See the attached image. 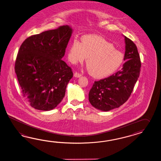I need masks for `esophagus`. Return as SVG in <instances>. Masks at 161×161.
Segmentation results:
<instances>
[{
  "mask_svg": "<svg viewBox=\"0 0 161 161\" xmlns=\"http://www.w3.org/2000/svg\"><path fill=\"white\" fill-rule=\"evenodd\" d=\"M74 77H75V78H80L82 75H81V74H79V73H78V72H75L74 74Z\"/></svg>",
  "mask_w": 161,
  "mask_h": 161,
  "instance_id": "esophagus-1",
  "label": "esophagus"
}]
</instances>
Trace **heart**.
I'll use <instances>...</instances> for the list:
<instances>
[{"label": "heart", "instance_id": "b5f03b06", "mask_svg": "<svg viewBox=\"0 0 161 161\" xmlns=\"http://www.w3.org/2000/svg\"><path fill=\"white\" fill-rule=\"evenodd\" d=\"M72 64L82 62L87 57V69L95 78H103L113 74L122 65L124 56L113 44L96 34L83 36L80 42L74 39L68 51Z\"/></svg>", "mask_w": 161, "mask_h": 161}]
</instances>
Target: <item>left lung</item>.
Here are the masks:
<instances>
[{
	"mask_svg": "<svg viewBox=\"0 0 161 161\" xmlns=\"http://www.w3.org/2000/svg\"><path fill=\"white\" fill-rule=\"evenodd\" d=\"M123 36L125 44L124 61L126 62L123 68L107 78L95 82L89 93L92 106L101 111H110L123 104L140 76V58L136 46Z\"/></svg>",
	"mask_w": 161,
	"mask_h": 161,
	"instance_id": "8db88e82",
	"label": "left lung"
}]
</instances>
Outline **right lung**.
Instances as JSON below:
<instances>
[{
	"instance_id": "1",
	"label": "right lung",
	"mask_w": 161,
	"mask_h": 161,
	"mask_svg": "<svg viewBox=\"0 0 161 161\" xmlns=\"http://www.w3.org/2000/svg\"><path fill=\"white\" fill-rule=\"evenodd\" d=\"M73 29L69 25L27 38L21 45L15 72L21 92L31 106L50 111L65 96L73 72L62 58Z\"/></svg>"
}]
</instances>
